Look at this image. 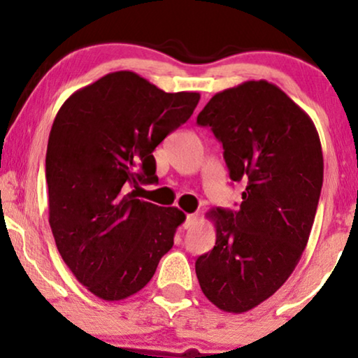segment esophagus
Returning a JSON list of instances; mask_svg holds the SVG:
<instances>
[{"label": "esophagus", "instance_id": "1", "mask_svg": "<svg viewBox=\"0 0 358 358\" xmlns=\"http://www.w3.org/2000/svg\"><path fill=\"white\" fill-rule=\"evenodd\" d=\"M195 222H197V215H194V213L192 215H187V217H185V222H184L182 227L185 229H189V228L194 227Z\"/></svg>", "mask_w": 358, "mask_h": 358}]
</instances>
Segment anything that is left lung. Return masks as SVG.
I'll return each mask as SVG.
<instances>
[{
    "mask_svg": "<svg viewBox=\"0 0 358 358\" xmlns=\"http://www.w3.org/2000/svg\"><path fill=\"white\" fill-rule=\"evenodd\" d=\"M223 145L229 179L246 184L238 210L217 208V241L195 261L203 295L244 313L272 296L306 248L322 187V151L310 115L280 87L246 81L217 92L197 117Z\"/></svg>",
    "mask_w": 358,
    "mask_h": 358,
    "instance_id": "1",
    "label": "left lung"
}]
</instances>
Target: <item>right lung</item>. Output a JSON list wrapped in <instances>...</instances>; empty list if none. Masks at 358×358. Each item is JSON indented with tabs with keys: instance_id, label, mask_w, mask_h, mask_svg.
<instances>
[{
	"instance_id": "add662e5",
	"label": "right lung",
	"mask_w": 358,
	"mask_h": 358,
	"mask_svg": "<svg viewBox=\"0 0 358 358\" xmlns=\"http://www.w3.org/2000/svg\"><path fill=\"white\" fill-rule=\"evenodd\" d=\"M115 71L63 102L47 145L48 223L78 282L106 301L125 300L155 275L185 215L136 199L156 179L153 151L199 104Z\"/></svg>"
}]
</instances>
